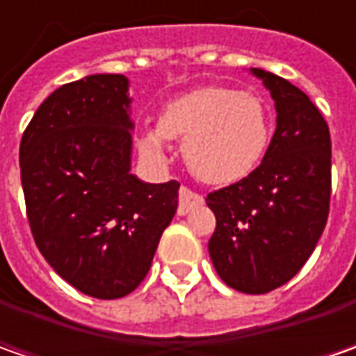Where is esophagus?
<instances>
[{
	"label": "esophagus",
	"instance_id": "esophagus-1",
	"mask_svg": "<svg viewBox=\"0 0 356 356\" xmlns=\"http://www.w3.org/2000/svg\"><path fill=\"white\" fill-rule=\"evenodd\" d=\"M202 204H204V198H202L200 194L192 192V190L186 188V186L180 188V204H178V213H180V216H186L190 210L198 208Z\"/></svg>",
	"mask_w": 356,
	"mask_h": 356
}]
</instances>
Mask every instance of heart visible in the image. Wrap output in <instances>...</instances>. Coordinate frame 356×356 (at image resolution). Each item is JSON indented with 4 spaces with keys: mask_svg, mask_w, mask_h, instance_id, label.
I'll return each mask as SVG.
<instances>
[{
    "mask_svg": "<svg viewBox=\"0 0 356 356\" xmlns=\"http://www.w3.org/2000/svg\"><path fill=\"white\" fill-rule=\"evenodd\" d=\"M273 134L267 103L250 90L198 87L164 106L158 127L140 134L138 148L150 162H166L168 140H184V158L202 182L234 184L266 156Z\"/></svg>",
    "mask_w": 356,
    "mask_h": 356,
    "instance_id": "heart-1",
    "label": "heart"
}]
</instances>
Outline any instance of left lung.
<instances>
[{
  "mask_svg": "<svg viewBox=\"0 0 356 356\" xmlns=\"http://www.w3.org/2000/svg\"><path fill=\"white\" fill-rule=\"evenodd\" d=\"M275 101L266 156L236 184L210 192L216 216L208 252L222 281L269 293L299 273L321 238L331 200V134L319 108L289 81L252 69Z\"/></svg>",
  "mask_w": 356,
  "mask_h": 356,
  "instance_id": "1",
  "label": "left lung"
}]
</instances>
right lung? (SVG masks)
<instances>
[{
    "mask_svg": "<svg viewBox=\"0 0 356 356\" xmlns=\"http://www.w3.org/2000/svg\"><path fill=\"white\" fill-rule=\"evenodd\" d=\"M129 79L89 75L53 90L19 146L35 243L75 289L118 299L146 277L178 208L176 180L130 174Z\"/></svg>",
    "mask_w": 356,
    "mask_h": 356,
    "instance_id": "right-lung-1",
    "label": "right lung"
}]
</instances>
